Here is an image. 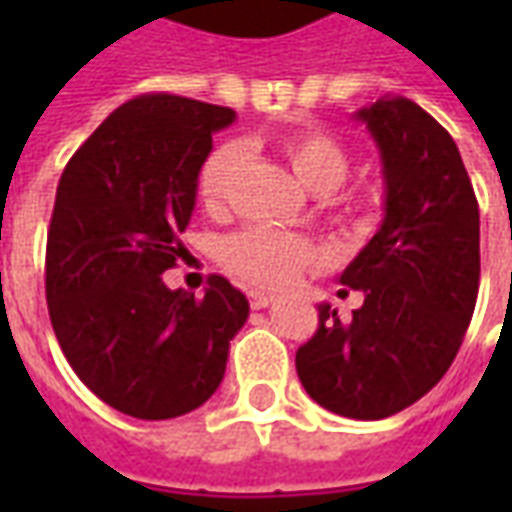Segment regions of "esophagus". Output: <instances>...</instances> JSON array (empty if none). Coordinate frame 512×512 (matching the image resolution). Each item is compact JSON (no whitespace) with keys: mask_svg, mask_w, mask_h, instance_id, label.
I'll use <instances>...</instances> for the list:
<instances>
[{"mask_svg":"<svg viewBox=\"0 0 512 512\" xmlns=\"http://www.w3.org/2000/svg\"><path fill=\"white\" fill-rule=\"evenodd\" d=\"M271 296H266V293H257V290H252L249 293V304H252V310H266L268 304H271Z\"/></svg>","mask_w":512,"mask_h":512,"instance_id":"obj_1","label":"esophagus"}]
</instances>
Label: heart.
<instances>
[{
    "label": "heart",
    "mask_w": 512,
    "mask_h": 512,
    "mask_svg": "<svg viewBox=\"0 0 512 512\" xmlns=\"http://www.w3.org/2000/svg\"><path fill=\"white\" fill-rule=\"evenodd\" d=\"M279 150L288 158L296 178L315 194H329L348 175L351 156L334 136L301 128L279 139ZM244 164V147L227 142L202 161L197 194L208 211H224L233 197V186ZM321 260L312 241L301 235L279 233L271 227H246L230 235L222 246L224 268L246 285L266 290L290 288L304 268Z\"/></svg>",
    "instance_id": "b5f03b06"
}]
</instances>
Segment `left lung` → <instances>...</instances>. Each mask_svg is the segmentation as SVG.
Returning a JSON list of instances; mask_svg holds the SVG:
<instances>
[{"mask_svg": "<svg viewBox=\"0 0 512 512\" xmlns=\"http://www.w3.org/2000/svg\"><path fill=\"white\" fill-rule=\"evenodd\" d=\"M384 172V222L340 274L365 304L296 351L307 395L340 417L384 419L428 395L450 370L480 288V208L458 145L403 95L356 112Z\"/></svg>", "mask_w": 512, "mask_h": 512, "instance_id": "obj_1", "label": "left lung"}]
</instances>
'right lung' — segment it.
<instances>
[{
  "instance_id": "obj_1",
  "label": "right lung",
  "mask_w": 512,
  "mask_h": 512,
  "mask_svg": "<svg viewBox=\"0 0 512 512\" xmlns=\"http://www.w3.org/2000/svg\"><path fill=\"white\" fill-rule=\"evenodd\" d=\"M227 106L139 95L84 142L57 186L46 301L57 343L84 386L136 419H172L219 389L249 301L224 277L205 296L161 274L186 249L197 175Z\"/></svg>"
}]
</instances>
